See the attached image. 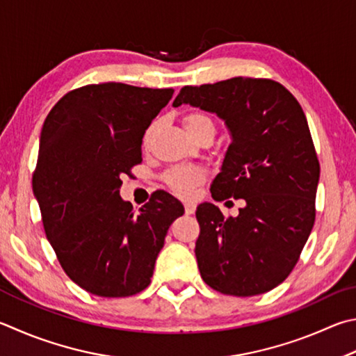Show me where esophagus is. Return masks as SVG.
<instances>
[{
	"label": "esophagus",
	"mask_w": 356,
	"mask_h": 356,
	"mask_svg": "<svg viewBox=\"0 0 356 356\" xmlns=\"http://www.w3.org/2000/svg\"><path fill=\"white\" fill-rule=\"evenodd\" d=\"M184 207H185L186 215H193V213H195V210H196V205L193 204V202H185Z\"/></svg>",
	"instance_id": "esophagus-1"
}]
</instances>
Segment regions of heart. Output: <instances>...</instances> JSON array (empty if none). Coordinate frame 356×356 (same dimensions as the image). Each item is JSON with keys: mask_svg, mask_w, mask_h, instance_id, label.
<instances>
[{"mask_svg": "<svg viewBox=\"0 0 356 356\" xmlns=\"http://www.w3.org/2000/svg\"><path fill=\"white\" fill-rule=\"evenodd\" d=\"M184 124L186 127V131L190 132V135L202 131L205 127L215 129L213 121L209 116L200 112H191L188 115H185ZM154 127H156V122L147 127V131L145 134V141L149 138ZM200 179H202V174H200V171L195 170V168H174V170L168 171L165 176L168 186L180 196H191L193 191H195V186L200 182Z\"/></svg>", "mask_w": 356, "mask_h": 356, "instance_id": "heart-1", "label": "heart"}]
</instances>
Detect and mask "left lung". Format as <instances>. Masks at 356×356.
I'll return each mask as SVG.
<instances>
[{
  "label": "left lung",
  "instance_id": "obj_1",
  "mask_svg": "<svg viewBox=\"0 0 356 356\" xmlns=\"http://www.w3.org/2000/svg\"><path fill=\"white\" fill-rule=\"evenodd\" d=\"M182 104L225 121L232 143L211 196L245 200L235 218L197 207L200 277L227 296L268 293L294 269L316 219L321 166L305 113L280 82L241 76L185 86L172 102Z\"/></svg>",
  "mask_w": 356,
  "mask_h": 356
}]
</instances>
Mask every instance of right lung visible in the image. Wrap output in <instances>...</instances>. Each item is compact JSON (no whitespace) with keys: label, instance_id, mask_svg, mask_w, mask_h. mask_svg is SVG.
I'll use <instances>...</instances> for the list:
<instances>
[{"label":"right lung","instance_id":"add662e5","mask_svg":"<svg viewBox=\"0 0 356 356\" xmlns=\"http://www.w3.org/2000/svg\"><path fill=\"white\" fill-rule=\"evenodd\" d=\"M172 88L90 83L56 102L43 122L32 190L62 269L88 293L129 297L149 286L159 252L184 207L157 191L141 209L120 197L141 163V140Z\"/></svg>","mask_w":356,"mask_h":356}]
</instances>
